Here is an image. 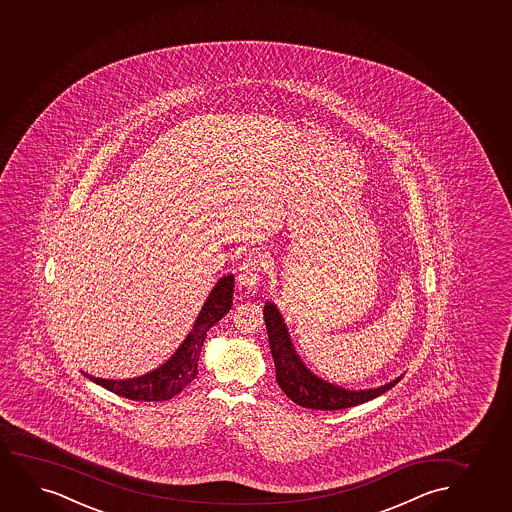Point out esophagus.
I'll list each match as a JSON object with an SVG mask.
<instances>
[{"label": "esophagus", "instance_id": "1", "mask_svg": "<svg viewBox=\"0 0 512 512\" xmlns=\"http://www.w3.org/2000/svg\"><path fill=\"white\" fill-rule=\"evenodd\" d=\"M260 272H262L260 260L250 255V257L243 262V265H241L240 274H238V286H240V290H255L260 281Z\"/></svg>", "mask_w": 512, "mask_h": 512}]
</instances>
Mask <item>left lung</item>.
<instances>
[{
	"mask_svg": "<svg viewBox=\"0 0 512 512\" xmlns=\"http://www.w3.org/2000/svg\"><path fill=\"white\" fill-rule=\"evenodd\" d=\"M264 321L272 359L276 366L278 385L286 393V397L300 407L314 411H341L383 395L400 381V378L393 379L388 385L359 392L326 383L317 378L316 374L310 373L309 369L303 366L302 360L298 359L297 352L291 345L286 324L274 303H265Z\"/></svg>",
	"mask_w": 512,
	"mask_h": 512,
	"instance_id": "left-lung-1",
	"label": "left lung"
}]
</instances>
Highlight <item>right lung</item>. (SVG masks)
Segmentation results:
<instances>
[{"label": "right lung", "mask_w": 512, "mask_h": 512, "mask_svg": "<svg viewBox=\"0 0 512 512\" xmlns=\"http://www.w3.org/2000/svg\"><path fill=\"white\" fill-rule=\"evenodd\" d=\"M233 291V276H224L219 283L215 284L190 335L183 341V345L177 348L171 360H167L164 366L158 367L157 371L145 374L141 378L122 379V381L93 378L89 374H86V378L91 379L96 385L107 388L108 392L129 400H136V402H162V400L176 397L177 393L183 392L184 388L196 378L198 359H200L207 331L228 314L233 305Z\"/></svg>", "instance_id": "obj_1"}]
</instances>
